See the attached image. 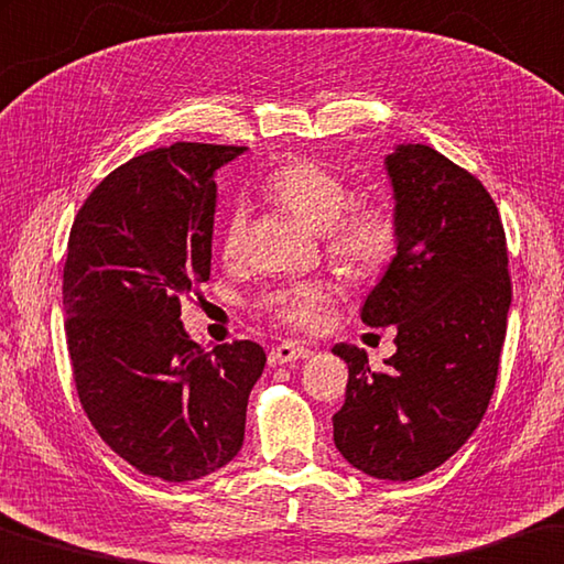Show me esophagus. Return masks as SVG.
I'll use <instances>...</instances> for the list:
<instances>
[{
    "instance_id": "34e87169",
    "label": "esophagus",
    "mask_w": 564,
    "mask_h": 564,
    "mask_svg": "<svg viewBox=\"0 0 564 564\" xmlns=\"http://www.w3.org/2000/svg\"><path fill=\"white\" fill-rule=\"evenodd\" d=\"M312 357V349L304 347V345H294V343H282L270 349V357H267V362L270 367H282V365H292L297 362V359H310Z\"/></svg>"
}]
</instances>
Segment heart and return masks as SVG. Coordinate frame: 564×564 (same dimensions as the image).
I'll list each match as a JSON object with an SVG mask.
<instances>
[{
	"mask_svg": "<svg viewBox=\"0 0 564 564\" xmlns=\"http://www.w3.org/2000/svg\"><path fill=\"white\" fill-rule=\"evenodd\" d=\"M267 199L292 212L304 225L325 237V252L352 276L377 274L392 260L400 242V227L390 205L365 199L349 205V187L337 172L310 160H290L267 174ZM247 245V212L232 207L221 225V257L237 262ZM332 292L322 282L282 284L264 292L257 310L280 325L317 329L325 322Z\"/></svg>",
	"mask_w": 564,
	"mask_h": 564,
	"instance_id": "heart-1",
	"label": "heart"
}]
</instances>
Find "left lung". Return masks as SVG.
<instances>
[{
	"label": "left lung",
	"mask_w": 564,
	"mask_h": 564,
	"mask_svg": "<svg viewBox=\"0 0 564 564\" xmlns=\"http://www.w3.org/2000/svg\"><path fill=\"white\" fill-rule=\"evenodd\" d=\"M400 242L367 294L362 322L394 325L382 372L339 343L349 367L335 445L365 475L408 482L440 467L482 422L512 302L500 212L467 170L427 144L384 160Z\"/></svg>",
	"instance_id": "obj_1"
}]
</instances>
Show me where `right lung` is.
<instances>
[{
    "mask_svg": "<svg viewBox=\"0 0 564 564\" xmlns=\"http://www.w3.org/2000/svg\"><path fill=\"white\" fill-rule=\"evenodd\" d=\"M247 147L177 142L101 180L74 217L62 302L72 375L91 427L142 475L192 482L232 463L267 355L205 352L182 300L209 280L215 172Z\"/></svg>",
    "mask_w": 564,
    "mask_h": 564,
    "instance_id": "obj_1",
    "label": "right lung"
}]
</instances>
